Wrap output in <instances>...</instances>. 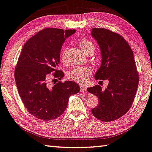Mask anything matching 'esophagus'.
<instances>
[{
    "label": "esophagus",
    "instance_id": "esophagus-1",
    "mask_svg": "<svg viewBox=\"0 0 152 152\" xmlns=\"http://www.w3.org/2000/svg\"><path fill=\"white\" fill-rule=\"evenodd\" d=\"M80 91H81V92H85L86 91V86L85 85L80 84Z\"/></svg>",
    "mask_w": 152,
    "mask_h": 152
}]
</instances>
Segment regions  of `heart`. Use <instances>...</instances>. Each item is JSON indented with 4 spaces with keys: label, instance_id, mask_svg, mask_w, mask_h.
I'll return each instance as SVG.
<instances>
[{
    "label": "heart",
    "instance_id": "1",
    "mask_svg": "<svg viewBox=\"0 0 152 152\" xmlns=\"http://www.w3.org/2000/svg\"><path fill=\"white\" fill-rule=\"evenodd\" d=\"M79 45L82 50L88 54L90 51H94V45L90 41L86 39H82L79 42ZM66 49L64 48L60 53V60L63 63H66ZM91 74V70L87 66H76L68 72V78L71 80L75 81L79 83H84L89 78Z\"/></svg>",
    "mask_w": 152,
    "mask_h": 152
}]
</instances>
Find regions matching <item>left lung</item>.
<instances>
[{
    "label": "left lung",
    "mask_w": 152,
    "mask_h": 152,
    "mask_svg": "<svg viewBox=\"0 0 152 152\" xmlns=\"http://www.w3.org/2000/svg\"><path fill=\"white\" fill-rule=\"evenodd\" d=\"M90 34L98 43L102 57L94 78L109 82L104 90L99 85L87 88L99 100L92 113L98 120L111 122L126 114L131 107L139 76L133 51L122 36L105 28H92Z\"/></svg>",
    "instance_id": "8db88e82"
}]
</instances>
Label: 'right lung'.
<instances>
[{"label": "right lung", "instance_id": "obj_1", "mask_svg": "<svg viewBox=\"0 0 152 152\" xmlns=\"http://www.w3.org/2000/svg\"><path fill=\"white\" fill-rule=\"evenodd\" d=\"M76 30L45 28L24 44L15 71L18 94L25 107L38 119L48 121L61 115L70 96L79 92L80 86L72 81L58 82L51 86L50 74L59 80L63 72L57 70L66 38Z\"/></svg>", "mask_w": 152, "mask_h": 152}]
</instances>
